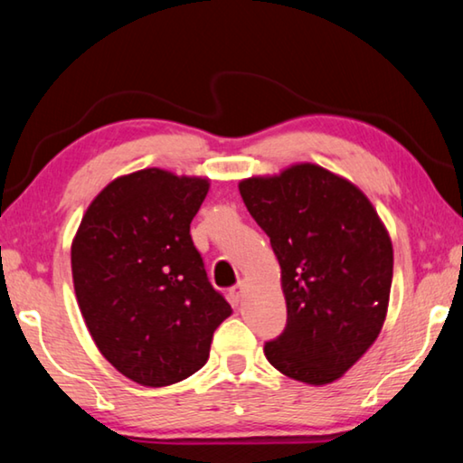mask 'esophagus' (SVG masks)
<instances>
[{"mask_svg":"<svg viewBox=\"0 0 463 463\" xmlns=\"http://www.w3.org/2000/svg\"><path fill=\"white\" fill-rule=\"evenodd\" d=\"M242 294H245V281H239L237 286H232L229 289V296H231L232 304H239L242 300Z\"/></svg>","mask_w":463,"mask_h":463,"instance_id":"esophagus-1","label":"esophagus"}]
</instances>
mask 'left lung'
Here are the masks:
<instances>
[{
	"instance_id": "8db88e82",
	"label": "left lung",
	"mask_w": 463,
	"mask_h": 463,
	"mask_svg": "<svg viewBox=\"0 0 463 463\" xmlns=\"http://www.w3.org/2000/svg\"><path fill=\"white\" fill-rule=\"evenodd\" d=\"M281 268L288 323L265 357L298 382L331 383L378 339L394 253L365 194L312 163L239 184Z\"/></svg>"
}]
</instances>
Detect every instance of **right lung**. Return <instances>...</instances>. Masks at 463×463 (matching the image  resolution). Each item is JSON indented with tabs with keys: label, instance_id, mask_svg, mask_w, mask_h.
Here are the masks:
<instances>
[{
	"label": "right lung",
	"instance_id": "1",
	"mask_svg": "<svg viewBox=\"0 0 463 463\" xmlns=\"http://www.w3.org/2000/svg\"><path fill=\"white\" fill-rule=\"evenodd\" d=\"M208 187L156 167L122 175L90 203L73 239V286L91 339L143 386L198 372L232 312L190 234Z\"/></svg>",
	"mask_w": 463,
	"mask_h": 463
}]
</instances>
